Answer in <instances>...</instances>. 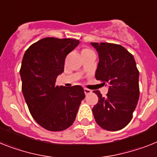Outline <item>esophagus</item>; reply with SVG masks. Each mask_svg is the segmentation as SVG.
Returning a JSON list of instances; mask_svg holds the SVG:
<instances>
[{
    "label": "esophagus",
    "instance_id": "1",
    "mask_svg": "<svg viewBox=\"0 0 157 157\" xmlns=\"http://www.w3.org/2000/svg\"><path fill=\"white\" fill-rule=\"evenodd\" d=\"M84 92H85V95H88V94H89V93H92V91H91L90 89H86V88H85V89H84Z\"/></svg>",
    "mask_w": 157,
    "mask_h": 157
}]
</instances>
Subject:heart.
<instances>
[{"instance_id": "1", "label": "heart", "mask_w": 157, "mask_h": 157, "mask_svg": "<svg viewBox=\"0 0 157 157\" xmlns=\"http://www.w3.org/2000/svg\"><path fill=\"white\" fill-rule=\"evenodd\" d=\"M92 52H93V51H92L89 48H87V47L83 48L82 49H81V55H82V56H85V55H88V54L89 53H92Z\"/></svg>"}]
</instances>
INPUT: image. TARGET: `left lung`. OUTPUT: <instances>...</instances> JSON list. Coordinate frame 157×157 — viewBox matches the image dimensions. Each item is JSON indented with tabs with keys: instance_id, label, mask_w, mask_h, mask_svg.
I'll return each instance as SVG.
<instances>
[{
	"instance_id": "8db88e82",
	"label": "left lung",
	"mask_w": 157,
	"mask_h": 157,
	"mask_svg": "<svg viewBox=\"0 0 157 157\" xmlns=\"http://www.w3.org/2000/svg\"><path fill=\"white\" fill-rule=\"evenodd\" d=\"M91 44L99 55L95 77L109 86L105 97L93 91L98 97V103L93 108L95 121L108 131L121 130L131 121L139 100V71L135 59L120 44Z\"/></svg>"
}]
</instances>
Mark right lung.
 <instances>
[{
  "label": "right lung",
  "mask_w": 157,
  "mask_h": 157,
  "mask_svg": "<svg viewBox=\"0 0 157 157\" xmlns=\"http://www.w3.org/2000/svg\"><path fill=\"white\" fill-rule=\"evenodd\" d=\"M79 43L71 38L45 37L32 44L24 55L20 69L22 93L32 117L48 131L70 127L85 97L80 85H55L64 71L65 57Z\"/></svg>",
  "instance_id": "1"
}]
</instances>
